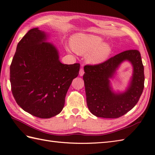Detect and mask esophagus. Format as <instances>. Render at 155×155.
<instances>
[{"mask_svg":"<svg viewBox=\"0 0 155 155\" xmlns=\"http://www.w3.org/2000/svg\"><path fill=\"white\" fill-rule=\"evenodd\" d=\"M84 73H85V72H84V70L83 68H81L80 70H79V76H83Z\"/></svg>","mask_w":155,"mask_h":155,"instance_id":"34e87169","label":"esophagus"}]
</instances>
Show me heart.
Here are the masks:
<instances>
[{"instance_id": "obj_1", "label": "heart", "mask_w": 155, "mask_h": 155, "mask_svg": "<svg viewBox=\"0 0 155 155\" xmlns=\"http://www.w3.org/2000/svg\"><path fill=\"white\" fill-rule=\"evenodd\" d=\"M104 41V39L100 35L78 34L72 37L71 45L75 52L87 54L88 63L96 65L106 61L112 53L111 45Z\"/></svg>"}]
</instances>
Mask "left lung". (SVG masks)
<instances>
[{
  "instance_id": "1",
  "label": "left lung",
  "mask_w": 155,
  "mask_h": 155,
  "mask_svg": "<svg viewBox=\"0 0 155 155\" xmlns=\"http://www.w3.org/2000/svg\"><path fill=\"white\" fill-rule=\"evenodd\" d=\"M128 61L133 67L132 76L124 92L114 91L110 84L120 64ZM87 104L97 117L117 118L130 110L137 104L144 87V68L141 55L137 50L123 51L105 62L84 67Z\"/></svg>"
}]
</instances>
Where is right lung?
I'll return each mask as SVG.
<instances>
[{
  "label": "right lung",
  "mask_w": 155,
  "mask_h": 155,
  "mask_svg": "<svg viewBox=\"0 0 155 155\" xmlns=\"http://www.w3.org/2000/svg\"><path fill=\"white\" fill-rule=\"evenodd\" d=\"M48 34L34 28L18 43L10 65V83L17 104L40 118L63 110L65 96L80 64H63L59 51L47 42Z\"/></svg>",
  "instance_id": "add662e5"
}]
</instances>
